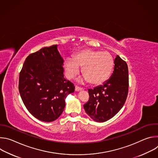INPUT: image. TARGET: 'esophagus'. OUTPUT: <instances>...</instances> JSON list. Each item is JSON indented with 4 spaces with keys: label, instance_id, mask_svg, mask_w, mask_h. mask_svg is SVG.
Returning <instances> with one entry per match:
<instances>
[{
    "label": "esophagus",
    "instance_id": "34e87169",
    "mask_svg": "<svg viewBox=\"0 0 158 158\" xmlns=\"http://www.w3.org/2000/svg\"><path fill=\"white\" fill-rule=\"evenodd\" d=\"M82 89H83L82 87H79L77 85H76V87H75V91H81V90H82Z\"/></svg>",
    "mask_w": 158,
    "mask_h": 158
}]
</instances>
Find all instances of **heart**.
I'll use <instances>...</instances> for the list:
<instances>
[{
	"label": "heart",
	"instance_id": "heart-1",
	"mask_svg": "<svg viewBox=\"0 0 158 158\" xmlns=\"http://www.w3.org/2000/svg\"><path fill=\"white\" fill-rule=\"evenodd\" d=\"M114 65V58L109 52L91 49H84L73 58H67L64 62L67 78L76 77L80 73L81 67H82L84 80L93 85L105 82L110 77Z\"/></svg>",
	"mask_w": 158,
	"mask_h": 158
}]
</instances>
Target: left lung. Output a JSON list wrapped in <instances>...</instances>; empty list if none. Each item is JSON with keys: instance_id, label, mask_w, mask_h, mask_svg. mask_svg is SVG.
Returning <instances> with one entry per match:
<instances>
[{"instance_id": "1", "label": "left lung", "mask_w": 158, "mask_h": 158, "mask_svg": "<svg viewBox=\"0 0 158 158\" xmlns=\"http://www.w3.org/2000/svg\"><path fill=\"white\" fill-rule=\"evenodd\" d=\"M129 89L128 67L117 56L111 77L93 89H89V99L84 104L86 113L97 122H105L114 117L124 106Z\"/></svg>"}]
</instances>
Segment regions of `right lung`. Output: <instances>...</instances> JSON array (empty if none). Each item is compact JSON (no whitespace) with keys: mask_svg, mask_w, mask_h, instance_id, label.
Returning a JSON list of instances; mask_svg holds the SVG:
<instances>
[{"mask_svg":"<svg viewBox=\"0 0 158 158\" xmlns=\"http://www.w3.org/2000/svg\"><path fill=\"white\" fill-rule=\"evenodd\" d=\"M63 59L57 45L29 55L19 74V91L25 106L37 119L52 122L62 113L74 84L64 78Z\"/></svg>","mask_w":158,"mask_h":158,"instance_id":"1","label":"right lung"}]
</instances>
